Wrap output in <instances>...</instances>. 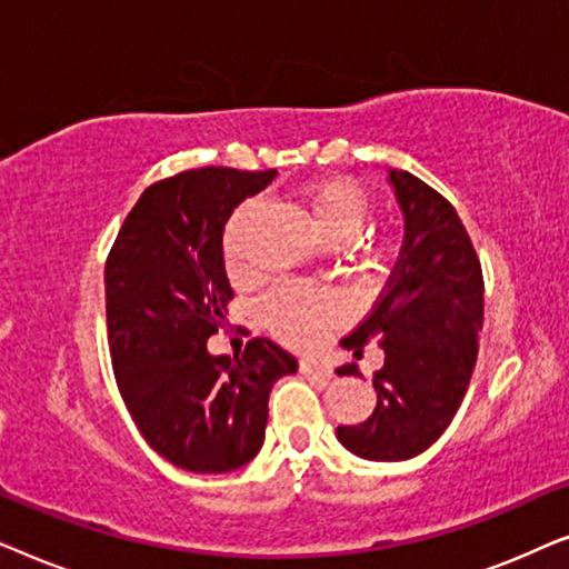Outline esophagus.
<instances>
[{
    "mask_svg": "<svg viewBox=\"0 0 569 569\" xmlns=\"http://www.w3.org/2000/svg\"><path fill=\"white\" fill-rule=\"evenodd\" d=\"M300 372H306V376H313V378H323L329 380L333 376V370L326 365L323 360H313V357H306V360H300Z\"/></svg>",
    "mask_w": 569,
    "mask_h": 569,
    "instance_id": "1",
    "label": "esophagus"
}]
</instances>
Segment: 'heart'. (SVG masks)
Instances as JSON below:
<instances>
[{
  "instance_id": "heart-1",
  "label": "heart",
  "mask_w": 569,
  "mask_h": 569,
  "mask_svg": "<svg viewBox=\"0 0 569 569\" xmlns=\"http://www.w3.org/2000/svg\"><path fill=\"white\" fill-rule=\"evenodd\" d=\"M302 207L323 243H345L362 230L370 214V197L355 178H326L302 189ZM259 207L246 201L222 230V253L230 269H240L246 261V243ZM259 316L267 329L287 345H313L345 318V302L331 290H310L300 284H282L259 302Z\"/></svg>"
}]
</instances>
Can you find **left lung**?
Here are the masks:
<instances>
[{"label":"left lung","instance_id":"8db88e82","mask_svg":"<svg viewBox=\"0 0 569 569\" xmlns=\"http://www.w3.org/2000/svg\"><path fill=\"white\" fill-rule=\"evenodd\" d=\"M403 209L401 256L365 321L341 339L355 357L383 347L376 372L378 403L360 425H339L337 438L368 461H407L453 422L469 388L485 323V277L453 204L407 170H388ZM339 376H360L345 365Z\"/></svg>","mask_w":569,"mask_h":569}]
</instances>
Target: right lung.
<instances>
[{"label":"right lung","mask_w":569,"mask_h":569,"mask_svg":"<svg viewBox=\"0 0 569 569\" xmlns=\"http://www.w3.org/2000/svg\"><path fill=\"white\" fill-rule=\"evenodd\" d=\"M277 170L197 168L147 186L106 259L113 376L131 419L170 463L222 473L263 446L269 391L298 360L267 337L207 352L232 300L222 230Z\"/></svg>","instance_id":"right-lung-1"}]
</instances>
